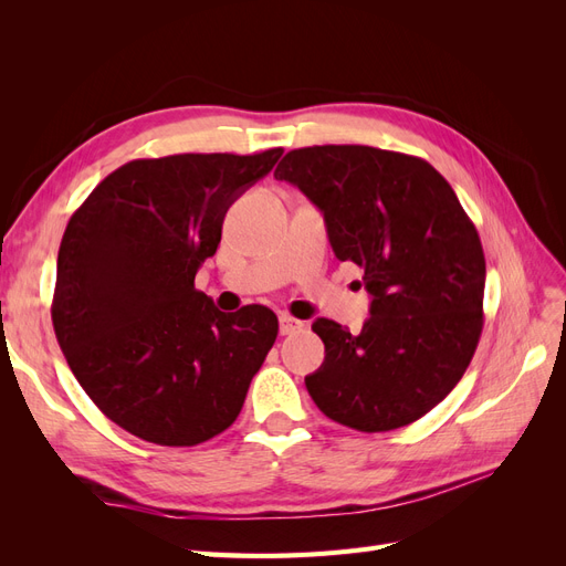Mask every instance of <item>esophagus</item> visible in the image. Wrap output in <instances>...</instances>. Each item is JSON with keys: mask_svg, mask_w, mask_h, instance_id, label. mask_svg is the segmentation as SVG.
I'll return each mask as SVG.
<instances>
[{"mask_svg": "<svg viewBox=\"0 0 566 566\" xmlns=\"http://www.w3.org/2000/svg\"><path fill=\"white\" fill-rule=\"evenodd\" d=\"M302 328H304L302 321H297V318H293V316H287V314L281 316V335H293V333H297V331H302Z\"/></svg>", "mask_w": 566, "mask_h": 566, "instance_id": "1", "label": "esophagus"}]
</instances>
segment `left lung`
Masks as SVG:
<instances>
[{"label":"left lung","mask_w":566,"mask_h":566,"mask_svg":"<svg viewBox=\"0 0 566 566\" xmlns=\"http://www.w3.org/2000/svg\"><path fill=\"white\" fill-rule=\"evenodd\" d=\"M323 212L339 262L373 295L361 333L316 318L325 358L304 382L331 420L358 432L416 422L468 370L484 325L479 233L437 169L373 146H310L279 163Z\"/></svg>","instance_id":"8db88e82"}]
</instances>
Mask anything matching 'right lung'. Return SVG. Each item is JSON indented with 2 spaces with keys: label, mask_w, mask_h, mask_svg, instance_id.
I'll use <instances>...</instances> for the list:
<instances>
[{
  "label": "right lung",
  "mask_w": 566,
  "mask_h": 566,
  "mask_svg": "<svg viewBox=\"0 0 566 566\" xmlns=\"http://www.w3.org/2000/svg\"><path fill=\"white\" fill-rule=\"evenodd\" d=\"M283 156L181 153L132 160L71 217L51 302L67 366L101 413L160 447L233 424L279 335L262 304L219 312L196 290L235 198Z\"/></svg>",
  "instance_id": "obj_1"
}]
</instances>
